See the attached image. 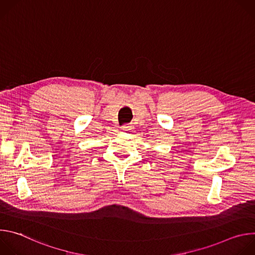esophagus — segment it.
<instances>
[{"label": "esophagus", "instance_id": "1", "mask_svg": "<svg viewBox=\"0 0 255 255\" xmlns=\"http://www.w3.org/2000/svg\"><path fill=\"white\" fill-rule=\"evenodd\" d=\"M122 130L126 131V132H129L130 130H132V125L131 124H125L122 126Z\"/></svg>", "mask_w": 255, "mask_h": 255}]
</instances>
